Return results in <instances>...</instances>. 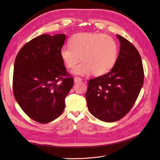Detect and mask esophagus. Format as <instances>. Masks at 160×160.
Wrapping results in <instances>:
<instances>
[{"label":"esophagus","instance_id":"esophagus-1","mask_svg":"<svg viewBox=\"0 0 160 160\" xmlns=\"http://www.w3.org/2000/svg\"><path fill=\"white\" fill-rule=\"evenodd\" d=\"M80 81H82V79H81V78H80V77H74L75 83H78V82H80Z\"/></svg>","mask_w":160,"mask_h":160}]
</instances>
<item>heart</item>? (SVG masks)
Returning <instances> with one entry per match:
<instances>
[{
	"label": "heart",
	"instance_id": "b5f03b06",
	"mask_svg": "<svg viewBox=\"0 0 160 160\" xmlns=\"http://www.w3.org/2000/svg\"><path fill=\"white\" fill-rule=\"evenodd\" d=\"M61 59L72 69L81 59L83 62L72 71L81 76L102 75L113 68L117 61L118 46L112 37L99 32H79L72 35L70 45L62 47Z\"/></svg>",
	"mask_w": 160,
	"mask_h": 160
}]
</instances>
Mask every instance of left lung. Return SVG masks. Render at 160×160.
I'll list each match as a JSON object with an SVG mask.
<instances>
[{
	"label": "left lung",
	"instance_id": "8db88e82",
	"mask_svg": "<svg viewBox=\"0 0 160 160\" xmlns=\"http://www.w3.org/2000/svg\"><path fill=\"white\" fill-rule=\"evenodd\" d=\"M119 53L111 71L89 81L85 98L89 112L105 122L123 118L132 109L143 84V69L138 51L117 35Z\"/></svg>",
	"mask_w": 160,
	"mask_h": 160
}]
</instances>
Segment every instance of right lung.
<instances>
[{"label": "right lung", "mask_w": 160, "mask_h": 160, "mask_svg": "<svg viewBox=\"0 0 160 160\" xmlns=\"http://www.w3.org/2000/svg\"><path fill=\"white\" fill-rule=\"evenodd\" d=\"M65 38L64 34L34 38L14 61V98L24 112L40 123L51 122L63 112L65 98L73 86L60 55Z\"/></svg>", "instance_id": "right-lung-1"}]
</instances>
